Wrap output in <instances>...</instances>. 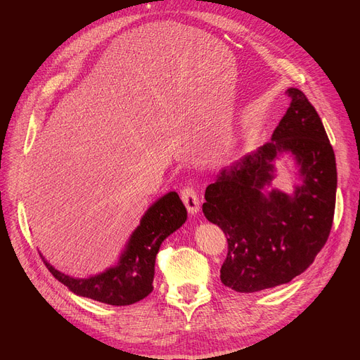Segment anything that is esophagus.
<instances>
[{
	"label": "esophagus",
	"instance_id": "obj_1",
	"mask_svg": "<svg viewBox=\"0 0 360 360\" xmlns=\"http://www.w3.org/2000/svg\"><path fill=\"white\" fill-rule=\"evenodd\" d=\"M180 197L183 204L186 205V209L191 214H195L200 210V197H198V192L195 191V188L192 184H188V186H184L180 192Z\"/></svg>",
	"mask_w": 360,
	"mask_h": 360
}]
</instances>
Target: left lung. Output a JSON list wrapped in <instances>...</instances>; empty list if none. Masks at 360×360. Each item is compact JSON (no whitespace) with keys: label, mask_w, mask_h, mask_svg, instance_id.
Returning <instances> with one entry per match:
<instances>
[{"label":"left lung","mask_w":360,"mask_h":360,"mask_svg":"<svg viewBox=\"0 0 360 360\" xmlns=\"http://www.w3.org/2000/svg\"><path fill=\"white\" fill-rule=\"evenodd\" d=\"M271 141L222 169L205 189L202 213L226 236L222 284L255 292L287 284L307 270L332 230L336 160L315 108L297 89ZM288 150L301 167L292 198L260 192L273 178V160Z\"/></svg>","instance_id":"left-lung-1"}]
</instances>
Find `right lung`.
<instances>
[{
	"instance_id": "obj_1",
	"label": "right lung",
	"mask_w": 360,
	"mask_h": 360,
	"mask_svg": "<svg viewBox=\"0 0 360 360\" xmlns=\"http://www.w3.org/2000/svg\"><path fill=\"white\" fill-rule=\"evenodd\" d=\"M186 207L176 192H169L150 207L115 267L86 279L72 278L53 269L41 255L51 274L82 297L126 307L143 300L153 291L155 261L165 238L186 221Z\"/></svg>"
}]
</instances>
